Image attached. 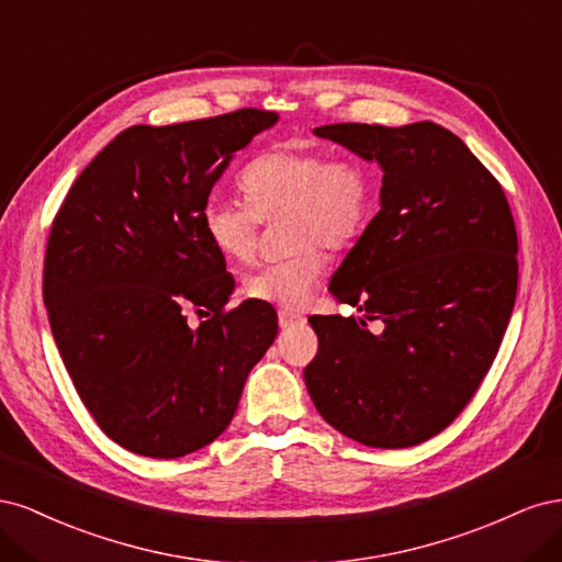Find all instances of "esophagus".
<instances>
[{
    "mask_svg": "<svg viewBox=\"0 0 562 562\" xmlns=\"http://www.w3.org/2000/svg\"><path fill=\"white\" fill-rule=\"evenodd\" d=\"M300 323H304V318L300 314H293V312H285L281 310L279 312V326L285 330V328H293V326H300Z\"/></svg>",
    "mask_w": 562,
    "mask_h": 562,
    "instance_id": "esophagus-1",
    "label": "esophagus"
}]
</instances>
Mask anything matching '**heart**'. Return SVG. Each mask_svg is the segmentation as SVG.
I'll return each instance as SVG.
<instances>
[{
	"label": "heart",
	"mask_w": 562,
	"mask_h": 562,
	"mask_svg": "<svg viewBox=\"0 0 562 562\" xmlns=\"http://www.w3.org/2000/svg\"><path fill=\"white\" fill-rule=\"evenodd\" d=\"M246 203L211 194L199 223L209 244L232 262H246L258 244L260 223L285 217V260L262 265L244 279V295L285 310L307 304L326 269L321 246L342 250L363 229L375 203L368 168L326 151L283 145L262 151L239 178Z\"/></svg>",
	"instance_id": "1"
}]
</instances>
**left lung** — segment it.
I'll use <instances>...</instances> for the list:
<instances>
[{
    "label": "left lung",
    "mask_w": 562,
    "mask_h": 562,
    "mask_svg": "<svg viewBox=\"0 0 562 562\" xmlns=\"http://www.w3.org/2000/svg\"><path fill=\"white\" fill-rule=\"evenodd\" d=\"M314 133L384 176L380 213L330 281L363 316L310 318L304 384L339 434L411 448L454 422L499 351L518 288L514 215L497 178L434 122Z\"/></svg>",
    "instance_id": "1"
}]
</instances>
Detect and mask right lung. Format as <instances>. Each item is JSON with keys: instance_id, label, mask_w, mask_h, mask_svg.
<instances>
[{"instance_id": "right-lung-1", "label": "right lung", "mask_w": 562, "mask_h": 562, "mask_svg": "<svg viewBox=\"0 0 562 562\" xmlns=\"http://www.w3.org/2000/svg\"><path fill=\"white\" fill-rule=\"evenodd\" d=\"M279 114L236 110L173 126H131L83 168L50 225L44 302L60 359L114 443L155 459L223 434L277 312L246 300L201 232V203L234 151ZM187 308L207 315L186 326Z\"/></svg>"}]
</instances>
